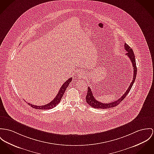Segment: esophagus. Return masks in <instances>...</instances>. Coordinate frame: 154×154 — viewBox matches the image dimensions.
Masks as SVG:
<instances>
[{
	"mask_svg": "<svg viewBox=\"0 0 154 154\" xmlns=\"http://www.w3.org/2000/svg\"><path fill=\"white\" fill-rule=\"evenodd\" d=\"M78 76H79V78L80 79H84L85 77V75L83 72H79Z\"/></svg>",
	"mask_w": 154,
	"mask_h": 154,
	"instance_id": "obj_1",
	"label": "esophagus"
}]
</instances>
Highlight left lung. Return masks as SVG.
<instances>
[{
	"label": "left lung",
	"instance_id": "8db88e82",
	"mask_svg": "<svg viewBox=\"0 0 154 154\" xmlns=\"http://www.w3.org/2000/svg\"><path fill=\"white\" fill-rule=\"evenodd\" d=\"M124 49L127 51V53H126V55L130 58L131 61L132 63V67H133V71H134V74H133V79H132V82L130 83V86L128 87V88L126 92L125 93V94L122 95L117 100L110 103H102L97 100H95L94 96L93 95V92L91 90V88L88 87V91H87V94L85 97L86 98V102L87 103V104H88L90 106L94 108H103V109H106V108H111V107H114L116 106L117 105H119V104L125 98V97L127 96V95L128 94V93L130 92V91L133 85V84L134 83L135 80V78L137 76V66H136V61H135V55L134 53V51L132 50V49L127 44L125 43L124 44Z\"/></svg>",
	"mask_w": 154,
	"mask_h": 154
}]
</instances>
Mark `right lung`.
<instances>
[{
    "label": "right lung",
    "instance_id": "1",
    "mask_svg": "<svg viewBox=\"0 0 154 154\" xmlns=\"http://www.w3.org/2000/svg\"><path fill=\"white\" fill-rule=\"evenodd\" d=\"M71 80H72V78L69 79L65 83L61 85V87H60L59 91L58 92V94L56 96V97L54 98V100H53V101H51L50 103H49L48 104H46L45 106H38L32 105L30 103H27V104L29 106H32V108H34L35 109H51V108H54V106H56L60 102V100H61V98L63 97V95L64 94V92H65L66 90L67 89V87L69 86V85L70 83L71 82Z\"/></svg>",
    "mask_w": 154,
    "mask_h": 154
}]
</instances>
